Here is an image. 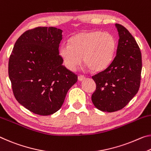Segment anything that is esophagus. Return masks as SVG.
Instances as JSON below:
<instances>
[{
  "label": "esophagus",
  "instance_id": "1",
  "mask_svg": "<svg viewBox=\"0 0 151 151\" xmlns=\"http://www.w3.org/2000/svg\"><path fill=\"white\" fill-rule=\"evenodd\" d=\"M85 78V76H83V75H79L78 76V80L80 81H83Z\"/></svg>",
  "mask_w": 151,
  "mask_h": 151
}]
</instances>
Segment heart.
Returning a JSON list of instances; mask_svg holds the SVG:
<instances>
[{"instance_id": "b5f03b06", "label": "heart", "mask_w": 151, "mask_h": 151, "mask_svg": "<svg viewBox=\"0 0 151 151\" xmlns=\"http://www.w3.org/2000/svg\"><path fill=\"white\" fill-rule=\"evenodd\" d=\"M116 40L109 33L88 31L78 33L64 43L59 48V55L64 65L73 70L83 60L93 72L104 70L113 60Z\"/></svg>"}]
</instances>
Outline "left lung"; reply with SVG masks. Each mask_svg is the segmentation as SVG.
<instances>
[{"instance_id": "obj_1", "label": "left lung", "mask_w": 151, "mask_h": 151, "mask_svg": "<svg viewBox=\"0 0 151 151\" xmlns=\"http://www.w3.org/2000/svg\"><path fill=\"white\" fill-rule=\"evenodd\" d=\"M119 40L116 55L106 69L92 76L96 90L91 96L96 108L114 112L125 107L138 93L140 84L142 56L131 33L116 23Z\"/></svg>"}]
</instances>
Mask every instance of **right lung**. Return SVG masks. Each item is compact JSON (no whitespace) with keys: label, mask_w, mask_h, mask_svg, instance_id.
<instances>
[{"label":"right lung","mask_w":151,"mask_h":151,"mask_svg":"<svg viewBox=\"0 0 151 151\" xmlns=\"http://www.w3.org/2000/svg\"><path fill=\"white\" fill-rule=\"evenodd\" d=\"M63 31L38 27L18 38L9 60L14 96L35 114L48 116L60 109L77 75L63 65L59 45Z\"/></svg>","instance_id":"right-lung-1"}]
</instances>
